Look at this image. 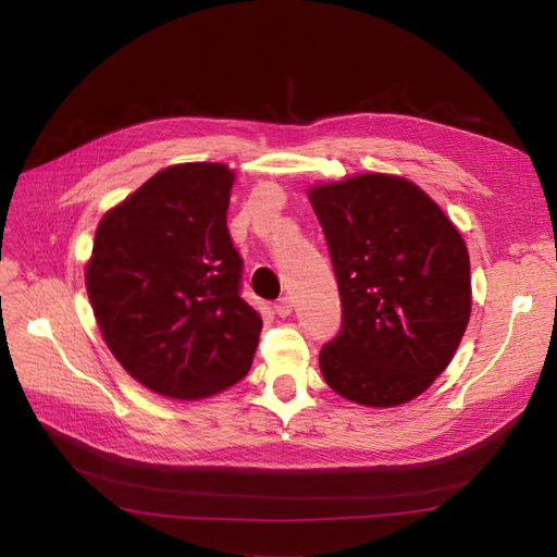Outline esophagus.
<instances>
[{
    "label": "esophagus",
    "instance_id": "34e87169",
    "mask_svg": "<svg viewBox=\"0 0 557 557\" xmlns=\"http://www.w3.org/2000/svg\"><path fill=\"white\" fill-rule=\"evenodd\" d=\"M273 309H275V313L280 315V318H286L290 311H294V302H290V298H280L275 305H273Z\"/></svg>",
    "mask_w": 557,
    "mask_h": 557
}]
</instances>
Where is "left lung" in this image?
<instances>
[{
    "instance_id": "8db88e82",
    "label": "left lung",
    "mask_w": 557,
    "mask_h": 557,
    "mask_svg": "<svg viewBox=\"0 0 557 557\" xmlns=\"http://www.w3.org/2000/svg\"><path fill=\"white\" fill-rule=\"evenodd\" d=\"M338 282L343 323L320 349L332 391L363 406L424 393L472 311L470 255L445 212L399 175L361 173L309 191Z\"/></svg>"
}]
</instances>
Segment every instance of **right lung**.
Instances as JSON below:
<instances>
[{
	"label": "right lung",
	"mask_w": 557,
	"mask_h": 557,
	"mask_svg": "<svg viewBox=\"0 0 557 557\" xmlns=\"http://www.w3.org/2000/svg\"><path fill=\"white\" fill-rule=\"evenodd\" d=\"M234 173L219 162L158 171L95 234L85 286L103 341L137 382L200 399L250 370L261 318L242 298L227 232Z\"/></svg>",
	"instance_id": "obj_1"
}]
</instances>
